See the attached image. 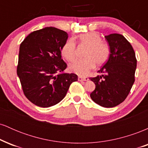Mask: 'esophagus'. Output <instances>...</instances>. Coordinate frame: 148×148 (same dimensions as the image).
I'll list each match as a JSON object with an SVG mask.
<instances>
[{
  "label": "esophagus",
  "instance_id": "esophagus-1",
  "mask_svg": "<svg viewBox=\"0 0 148 148\" xmlns=\"http://www.w3.org/2000/svg\"><path fill=\"white\" fill-rule=\"evenodd\" d=\"M78 80H79V81H88L89 79H88V77H82V76H79L78 77Z\"/></svg>",
  "mask_w": 148,
  "mask_h": 148
}]
</instances>
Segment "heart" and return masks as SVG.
I'll return each instance as SVG.
<instances>
[{"label": "heart", "mask_w": 148, "mask_h": 148, "mask_svg": "<svg viewBox=\"0 0 148 148\" xmlns=\"http://www.w3.org/2000/svg\"><path fill=\"white\" fill-rule=\"evenodd\" d=\"M79 45L87 47L84 53V59L74 61L69 64V70L80 76L86 75L95 66L106 63L109 58V47L105 42L101 40V36L96 32L83 33L77 37ZM76 43L72 39L67 40L61 49V54L69 62L76 58Z\"/></svg>", "instance_id": "heart-1"}]
</instances>
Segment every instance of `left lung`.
I'll return each mask as SVG.
<instances>
[{
    "mask_svg": "<svg viewBox=\"0 0 148 148\" xmlns=\"http://www.w3.org/2000/svg\"><path fill=\"white\" fill-rule=\"evenodd\" d=\"M110 47L108 60L98 71L102 74L90 78L95 84L90 97L99 106L112 108L125 101L135 81L137 60L131 44L123 35L105 36Z\"/></svg>",
    "mask_w": 148,
    "mask_h": 148,
    "instance_id": "8db88e82",
    "label": "left lung"
}]
</instances>
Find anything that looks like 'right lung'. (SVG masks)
Masks as SVG:
<instances>
[{
	"label": "right lung",
	"mask_w": 148,
	"mask_h": 148,
	"mask_svg": "<svg viewBox=\"0 0 148 148\" xmlns=\"http://www.w3.org/2000/svg\"><path fill=\"white\" fill-rule=\"evenodd\" d=\"M68 35L54 27L30 33L19 47L17 75L26 98L37 106L47 108L65 97L75 74L63 71L67 64L61 58V49Z\"/></svg>",
	"instance_id": "add662e5"
}]
</instances>
